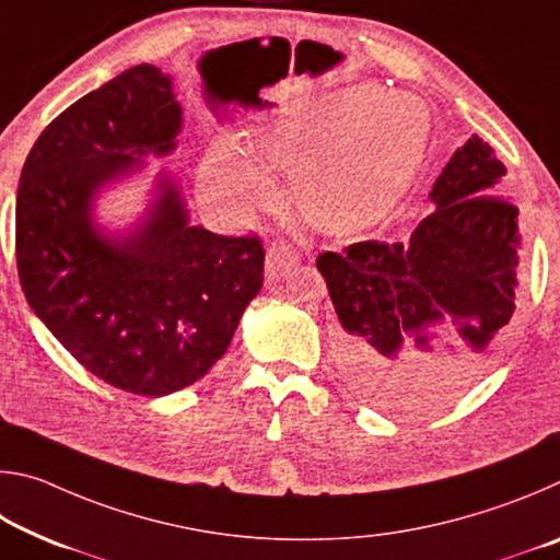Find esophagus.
<instances>
[{"label":"esophagus","instance_id":"esophagus-1","mask_svg":"<svg viewBox=\"0 0 560 560\" xmlns=\"http://www.w3.org/2000/svg\"><path fill=\"white\" fill-rule=\"evenodd\" d=\"M299 252L293 249L289 242H273L267 252V277L269 281H277L296 267Z\"/></svg>","mask_w":560,"mask_h":560}]
</instances>
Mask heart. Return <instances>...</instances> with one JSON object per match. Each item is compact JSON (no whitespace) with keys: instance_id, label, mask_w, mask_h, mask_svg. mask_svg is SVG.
<instances>
[{"instance_id":"b5f03b06","label":"heart","mask_w":560,"mask_h":560,"mask_svg":"<svg viewBox=\"0 0 560 560\" xmlns=\"http://www.w3.org/2000/svg\"><path fill=\"white\" fill-rule=\"evenodd\" d=\"M428 132L430 113L420 98L353 89L254 130L249 148L264 165L293 170V197L308 222L350 232L395 205L420 165ZM253 159L222 140L207 177L234 202L264 200L271 183Z\"/></svg>"}]
</instances>
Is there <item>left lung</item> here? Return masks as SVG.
Here are the masks:
<instances>
[{"instance_id": "1", "label": "left lung", "mask_w": 560, "mask_h": 560, "mask_svg": "<svg viewBox=\"0 0 560 560\" xmlns=\"http://www.w3.org/2000/svg\"><path fill=\"white\" fill-rule=\"evenodd\" d=\"M506 167L471 136L434 183V212L407 244L358 242L316 259L336 306L338 363L377 407L415 410L462 393L487 371L516 308L518 207ZM458 326V353H429L427 330Z\"/></svg>"}]
</instances>
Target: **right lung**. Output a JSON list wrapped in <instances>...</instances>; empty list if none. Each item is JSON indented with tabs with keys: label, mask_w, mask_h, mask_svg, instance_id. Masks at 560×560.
<instances>
[{
	"label": "right lung",
	"mask_w": 560,
	"mask_h": 560,
	"mask_svg": "<svg viewBox=\"0 0 560 560\" xmlns=\"http://www.w3.org/2000/svg\"><path fill=\"white\" fill-rule=\"evenodd\" d=\"M179 126L170 75L132 66L44 128L16 189V271L32 311L89 373L145 397L200 381L264 283L259 236L189 226L167 177L128 240L91 224L93 195L145 153H170Z\"/></svg>",
	"instance_id": "add662e5"
}]
</instances>
